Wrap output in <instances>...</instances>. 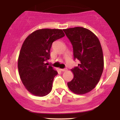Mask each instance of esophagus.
Segmentation results:
<instances>
[{"label":"esophagus","instance_id":"obj_1","mask_svg":"<svg viewBox=\"0 0 120 120\" xmlns=\"http://www.w3.org/2000/svg\"><path fill=\"white\" fill-rule=\"evenodd\" d=\"M67 68H61V69H60V70H61V71H67Z\"/></svg>","mask_w":120,"mask_h":120}]
</instances>
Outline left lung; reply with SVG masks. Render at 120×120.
Returning a JSON list of instances; mask_svg holds the SVG:
<instances>
[{
    "instance_id": "left-lung-1",
    "label": "left lung",
    "mask_w": 120,
    "mask_h": 120,
    "mask_svg": "<svg viewBox=\"0 0 120 120\" xmlns=\"http://www.w3.org/2000/svg\"><path fill=\"white\" fill-rule=\"evenodd\" d=\"M72 45L74 59L78 66L71 69L74 78L67 83L74 93L83 95L91 91L99 82L104 67L103 54L100 41L90 30L83 27L63 30Z\"/></svg>"
}]
</instances>
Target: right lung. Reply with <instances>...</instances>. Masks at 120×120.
<instances>
[{"label":"right lung","instance_id":"add662e5","mask_svg":"<svg viewBox=\"0 0 120 120\" xmlns=\"http://www.w3.org/2000/svg\"><path fill=\"white\" fill-rule=\"evenodd\" d=\"M64 36L62 30L42 29L32 32L24 41L18 69L22 83L32 95L44 96L51 91L58 73L46 61L50 59L53 42Z\"/></svg>","mask_w":120,"mask_h":120}]
</instances>
